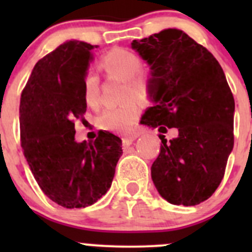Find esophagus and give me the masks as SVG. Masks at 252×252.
Masks as SVG:
<instances>
[{
    "mask_svg": "<svg viewBox=\"0 0 252 252\" xmlns=\"http://www.w3.org/2000/svg\"><path fill=\"white\" fill-rule=\"evenodd\" d=\"M135 139H136V136H128V137H125V139H122V146H124V149H127L128 146L132 144L133 140Z\"/></svg>",
    "mask_w": 252,
    "mask_h": 252,
    "instance_id": "1",
    "label": "esophagus"
}]
</instances>
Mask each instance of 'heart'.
<instances>
[{
  "label": "heart",
  "mask_w": 252,
  "mask_h": 252,
  "mask_svg": "<svg viewBox=\"0 0 252 252\" xmlns=\"http://www.w3.org/2000/svg\"><path fill=\"white\" fill-rule=\"evenodd\" d=\"M142 60L137 54L127 49L117 48L108 51L101 59V66L107 74L126 81L125 97L131 94L145 95L149 92L151 75L140 73ZM83 98L87 106L97 108L99 106L98 78L93 73H87L83 79ZM139 116V106L135 101H127L119 107L103 111L99 117L101 128L116 133H127L132 128Z\"/></svg>",
  "instance_id": "1"
}]
</instances>
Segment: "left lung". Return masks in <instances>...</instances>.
<instances>
[{
	"label": "left lung",
	"mask_w": 252,
	"mask_h": 252,
	"mask_svg": "<svg viewBox=\"0 0 252 252\" xmlns=\"http://www.w3.org/2000/svg\"><path fill=\"white\" fill-rule=\"evenodd\" d=\"M131 46L151 69L149 93L155 104L141 124L161 133L178 128L169 142L159 135L154 184L171 204L202 203L223 179L233 149L235 99L223 69L204 46L177 29L133 40Z\"/></svg>",
	"instance_id": "obj_1"
}]
</instances>
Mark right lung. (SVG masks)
I'll use <instances>...</instances> for the list:
<instances>
[{"label": "right lung", "instance_id": "right-lung-1", "mask_svg": "<svg viewBox=\"0 0 252 252\" xmlns=\"http://www.w3.org/2000/svg\"><path fill=\"white\" fill-rule=\"evenodd\" d=\"M97 45L69 40L35 64L20 99V137L30 170L44 193L65 208H84L107 193L122 141L99 131L77 142L74 120L87 103L83 79Z\"/></svg>", "mask_w": 252, "mask_h": 252}]
</instances>
